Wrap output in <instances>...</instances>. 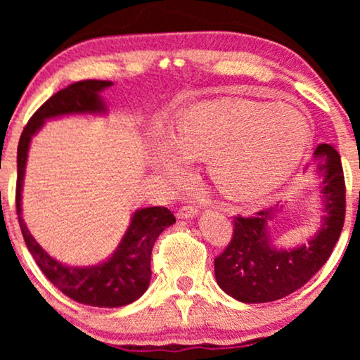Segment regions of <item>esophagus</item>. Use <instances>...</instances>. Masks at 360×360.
I'll return each mask as SVG.
<instances>
[{"instance_id":"esophagus-1","label":"esophagus","mask_w":360,"mask_h":360,"mask_svg":"<svg viewBox=\"0 0 360 360\" xmlns=\"http://www.w3.org/2000/svg\"><path fill=\"white\" fill-rule=\"evenodd\" d=\"M198 214V210L193 208V206H184L176 211V218L179 219H188V218H195Z\"/></svg>"}]
</instances>
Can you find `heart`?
<instances>
[{"mask_svg": "<svg viewBox=\"0 0 360 360\" xmlns=\"http://www.w3.org/2000/svg\"><path fill=\"white\" fill-rule=\"evenodd\" d=\"M309 122L292 105L257 106L216 100L180 116L169 142L155 154V169L172 181L186 174V159L206 157V174L224 198L255 206L285 184L302 159Z\"/></svg>", "mask_w": 360, "mask_h": 360, "instance_id": "heart-1", "label": "heart"}]
</instances>
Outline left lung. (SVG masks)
Masks as SVG:
<instances>
[{"instance_id": "obj_1", "label": "left lung", "mask_w": 360, "mask_h": 360, "mask_svg": "<svg viewBox=\"0 0 360 360\" xmlns=\"http://www.w3.org/2000/svg\"><path fill=\"white\" fill-rule=\"evenodd\" d=\"M314 172L321 184V224L307 244L277 248L270 223L282 206L265 210L254 218L236 216L228 248L214 259L219 288L243 303H267L302 288L326 264L341 236L346 214V185L341 157L329 144L314 149Z\"/></svg>"}]
</instances>
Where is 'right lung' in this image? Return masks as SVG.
Wrapping results in <instances>:
<instances>
[{"mask_svg":"<svg viewBox=\"0 0 360 360\" xmlns=\"http://www.w3.org/2000/svg\"><path fill=\"white\" fill-rule=\"evenodd\" d=\"M111 85L112 82L106 80H83L57 91L34 112L18 146L16 211L24 243L39 269L62 293L78 303L98 308L124 307L144 295L150 283L152 248L162 231L175 223V216L162 206L136 210L115 252L103 262L80 267L62 264L41 248L24 223L21 200L29 146L32 137L42 129L44 122L75 115L105 116L108 106L101 93Z\"/></svg>","mask_w":360,"mask_h":360,"instance_id":"right-lung-1","label":"right lung"}]
</instances>
